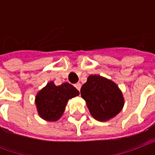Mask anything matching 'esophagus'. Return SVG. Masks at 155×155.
I'll return each mask as SVG.
<instances>
[{
  "label": "esophagus",
  "instance_id": "34e87169",
  "mask_svg": "<svg viewBox=\"0 0 155 155\" xmlns=\"http://www.w3.org/2000/svg\"><path fill=\"white\" fill-rule=\"evenodd\" d=\"M74 86H75V88L77 89L78 91H80V90H81V84H80V83H77V84H74Z\"/></svg>",
  "mask_w": 155,
  "mask_h": 155
}]
</instances>
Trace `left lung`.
Masks as SVG:
<instances>
[{"label": "left lung", "instance_id": "obj_1", "mask_svg": "<svg viewBox=\"0 0 155 155\" xmlns=\"http://www.w3.org/2000/svg\"><path fill=\"white\" fill-rule=\"evenodd\" d=\"M91 115L98 121H108L122 110V91L114 81L98 74H91L81 89Z\"/></svg>", "mask_w": 155, "mask_h": 155}]
</instances>
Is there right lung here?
I'll list each match as a JSON object with an SVG mask.
<instances>
[{"label": "right lung", "mask_w": 155, "mask_h": 155, "mask_svg": "<svg viewBox=\"0 0 155 155\" xmlns=\"http://www.w3.org/2000/svg\"><path fill=\"white\" fill-rule=\"evenodd\" d=\"M79 94L72 84L65 82L57 86L54 81H50L35 96L39 116L46 121H57L64 113L68 101Z\"/></svg>", "instance_id": "right-lung-1"}]
</instances>
